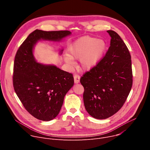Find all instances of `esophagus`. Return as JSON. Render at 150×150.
Masks as SVG:
<instances>
[{
    "label": "esophagus",
    "instance_id": "obj_1",
    "mask_svg": "<svg viewBox=\"0 0 150 150\" xmlns=\"http://www.w3.org/2000/svg\"><path fill=\"white\" fill-rule=\"evenodd\" d=\"M74 82L75 83H78L79 82V81H80V76L78 75H76L75 74L74 76Z\"/></svg>",
    "mask_w": 150,
    "mask_h": 150
}]
</instances>
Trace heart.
I'll list each match as a JSON object with an SVG mask.
<instances>
[{"instance_id": "heart-1", "label": "heart", "mask_w": 150, "mask_h": 150, "mask_svg": "<svg viewBox=\"0 0 150 150\" xmlns=\"http://www.w3.org/2000/svg\"><path fill=\"white\" fill-rule=\"evenodd\" d=\"M106 47L107 45L104 40L91 36H84L70 46L68 54L64 55V60L69 65H72L74 59H80L82 68L90 69L95 67L101 59Z\"/></svg>"}]
</instances>
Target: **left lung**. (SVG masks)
Masks as SVG:
<instances>
[{"label":"left lung","instance_id":"8db88e82","mask_svg":"<svg viewBox=\"0 0 150 150\" xmlns=\"http://www.w3.org/2000/svg\"><path fill=\"white\" fill-rule=\"evenodd\" d=\"M107 32L111 37L108 52L80 79L84 88L85 109L97 119L108 118L122 108L133 82L129 50L117 33L112 30Z\"/></svg>","mask_w":150,"mask_h":150}]
</instances>
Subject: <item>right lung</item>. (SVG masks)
<instances>
[{
  "instance_id": "1",
  "label": "right lung",
  "mask_w": 150,
  "mask_h": 150,
  "mask_svg": "<svg viewBox=\"0 0 150 150\" xmlns=\"http://www.w3.org/2000/svg\"><path fill=\"white\" fill-rule=\"evenodd\" d=\"M71 34L69 31L35 30L16 53L13 74L14 90L27 111L37 119L49 121L58 115L64 97L72 87L74 79L72 74L56 66L37 62L33 55L34 47L41 39L59 41Z\"/></svg>"
}]
</instances>
